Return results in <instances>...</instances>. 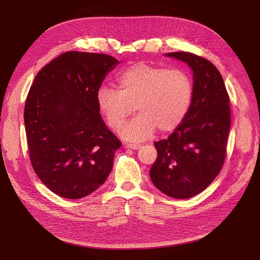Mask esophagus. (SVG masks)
Listing matches in <instances>:
<instances>
[{"label": "esophagus", "mask_w": 260, "mask_h": 260, "mask_svg": "<svg viewBox=\"0 0 260 260\" xmlns=\"http://www.w3.org/2000/svg\"><path fill=\"white\" fill-rule=\"evenodd\" d=\"M126 147H128L131 149H139L140 145L139 144H135V143H129V144H126Z\"/></svg>", "instance_id": "obj_1"}]
</instances>
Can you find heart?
I'll return each mask as SVG.
<instances>
[{"label":"heart","instance_id":"b5f03b06","mask_svg":"<svg viewBox=\"0 0 260 260\" xmlns=\"http://www.w3.org/2000/svg\"><path fill=\"white\" fill-rule=\"evenodd\" d=\"M118 89L101 86L95 93L98 111L112 128L123 124L135 109L139 114L119 129L131 142L151 138L158 129L168 134L178 127L190 108L193 82L178 68L135 64L117 78Z\"/></svg>","mask_w":260,"mask_h":260}]
</instances>
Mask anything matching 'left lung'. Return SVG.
<instances>
[{"instance_id":"left-lung-1","label":"left lung","mask_w":260,"mask_h":260,"mask_svg":"<svg viewBox=\"0 0 260 260\" xmlns=\"http://www.w3.org/2000/svg\"><path fill=\"white\" fill-rule=\"evenodd\" d=\"M193 72L188 114L168 139L155 142L157 159L149 171L154 185L172 198L186 199L206 189L219 174L231 126L230 99L219 71L189 52H170Z\"/></svg>"}]
</instances>
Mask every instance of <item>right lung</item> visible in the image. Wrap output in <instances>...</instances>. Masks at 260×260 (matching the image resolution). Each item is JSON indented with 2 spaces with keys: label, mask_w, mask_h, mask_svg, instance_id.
Returning a JSON list of instances; mask_svg holds the SVG:
<instances>
[{
  "label": "right lung",
  "mask_w": 260,
  "mask_h": 260,
  "mask_svg": "<svg viewBox=\"0 0 260 260\" xmlns=\"http://www.w3.org/2000/svg\"><path fill=\"white\" fill-rule=\"evenodd\" d=\"M118 64L104 53H62L38 73L27 95L24 123L32 168L63 198L91 194L112 172L121 142L102 120L95 93Z\"/></svg>",
  "instance_id": "add662e5"
}]
</instances>
